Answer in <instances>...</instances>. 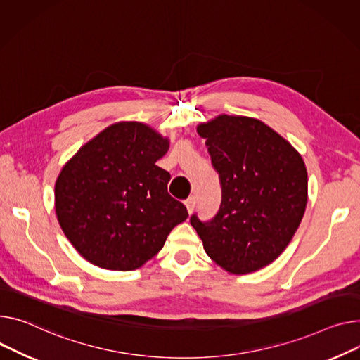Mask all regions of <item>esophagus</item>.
<instances>
[{"label": "esophagus", "mask_w": 360, "mask_h": 360, "mask_svg": "<svg viewBox=\"0 0 360 360\" xmlns=\"http://www.w3.org/2000/svg\"><path fill=\"white\" fill-rule=\"evenodd\" d=\"M195 204H197V200H195V197H189V198L185 201V205H186V210H188V212H189V214L194 211V208H195Z\"/></svg>", "instance_id": "obj_1"}]
</instances>
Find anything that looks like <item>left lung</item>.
Masks as SVG:
<instances>
[{
	"label": "left lung",
	"mask_w": 360,
	"mask_h": 360,
	"mask_svg": "<svg viewBox=\"0 0 360 360\" xmlns=\"http://www.w3.org/2000/svg\"><path fill=\"white\" fill-rule=\"evenodd\" d=\"M205 139L223 200L207 223L191 217L205 253L229 274L268 266L304 217L308 176L291 143L257 118L221 114L197 126Z\"/></svg>",
	"instance_id": "8db88e82"
}]
</instances>
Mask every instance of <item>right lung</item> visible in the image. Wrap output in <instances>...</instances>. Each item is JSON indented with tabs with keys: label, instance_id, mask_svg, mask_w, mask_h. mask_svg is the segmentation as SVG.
Here are the masks:
<instances>
[{
	"label": "right lung",
	"instance_id": "add662e5",
	"mask_svg": "<svg viewBox=\"0 0 360 360\" xmlns=\"http://www.w3.org/2000/svg\"><path fill=\"white\" fill-rule=\"evenodd\" d=\"M169 139L139 122H118L72 156L55 184L58 221L77 252L108 271H134L163 248L185 205L167 194L156 162Z\"/></svg>",
	"mask_w": 360,
	"mask_h": 360
}]
</instances>
